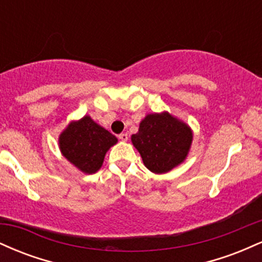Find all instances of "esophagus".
<instances>
[{"mask_svg": "<svg viewBox=\"0 0 262 262\" xmlns=\"http://www.w3.org/2000/svg\"><path fill=\"white\" fill-rule=\"evenodd\" d=\"M119 139H121L122 141H127L128 140V134L127 133H122V134H119Z\"/></svg>", "mask_w": 262, "mask_h": 262, "instance_id": "1", "label": "esophagus"}]
</instances>
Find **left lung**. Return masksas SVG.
<instances>
[{
  "mask_svg": "<svg viewBox=\"0 0 262 262\" xmlns=\"http://www.w3.org/2000/svg\"><path fill=\"white\" fill-rule=\"evenodd\" d=\"M130 139L146 169L154 173H166L186 160L193 132L187 123L164 111L146 114L138 133Z\"/></svg>",
  "mask_w": 262,
  "mask_h": 262,
  "instance_id": "1",
  "label": "left lung"
}]
</instances>
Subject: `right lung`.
<instances>
[{
    "mask_svg": "<svg viewBox=\"0 0 262 262\" xmlns=\"http://www.w3.org/2000/svg\"><path fill=\"white\" fill-rule=\"evenodd\" d=\"M112 133L97 124L90 116L71 121L59 135V149L70 164L81 172L91 175L103 164L107 151L116 145Z\"/></svg>",
    "mask_w": 262,
    "mask_h": 262,
    "instance_id": "add662e5",
    "label": "right lung"
}]
</instances>
